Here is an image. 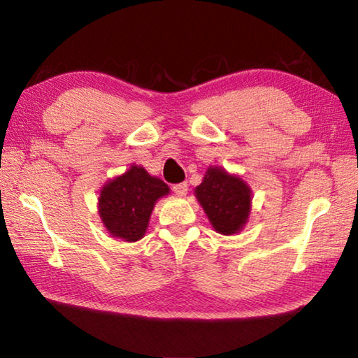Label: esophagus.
<instances>
[{
	"label": "esophagus",
	"mask_w": 358,
	"mask_h": 358,
	"mask_svg": "<svg viewBox=\"0 0 358 358\" xmlns=\"http://www.w3.org/2000/svg\"><path fill=\"white\" fill-rule=\"evenodd\" d=\"M173 192L177 194V196H180V197H185L186 194H187V185L186 183H180V185H175L173 187Z\"/></svg>",
	"instance_id": "obj_1"
}]
</instances>
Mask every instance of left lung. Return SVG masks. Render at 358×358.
<instances>
[{
	"instance_id": "obj_1",
	"label": "left lung",
	"mask_w": 358,
	"mask_h": 358,
	"mask_svg": "<svg viewBox=\"0 0 358 358\" xmlns=\"http://www.w3.org/2000/svg\"><path fill=\"white\" fill-rule=\"evenodd\" d=\"M194 192L216 232L234 235L243 229L251 211V187L238 175L210 167Z\"/></svg>"
}]
</instances>
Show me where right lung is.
<instances>
[{"label": "right lung", "instance_id": "add662e5", "mask_svg": "<svg viewBox=\"0 0 358 358\" xmlns=\"http://www.w3.org/2000/svg\"><path fill=\"white\" fill-rule=\"evenodd\" d=\"M169 194L164 181L141 166L107 181L99 196V216L107 232L124 241L141 240L147 232L157 199Z\"/></svg>", "mask_w": 358, "mask_h": 358}]
</instances>
